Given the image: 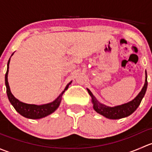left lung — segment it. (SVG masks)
Returning a JSON list of instances; mask_svg holds the SVG:
<instances>
[{
  "instance_id": "8db88e82",
  "label": "left lung",
  "mask_w": 152,
  "mask_h": 152,
  "mask_svg": "<svg viewBox=\"0 0 152 152\" xmlns=\"http://www.w3.org/2000/svg\"><path fill=\"white\" fill-rule=\"evenodd\" d=\"M147 86H148V82H147V73L145 71V80L143 87L142 88L141 91L139 93V94L133 99L131 102H128L124 104L116 106V107H110L108 106H106L103 104L100 103L97 99H96L93 93H91L89 89H87L89 94L92 98V103L93 104V109L96 112L99 113L102 115L104 116L105 118L109 119H120L123 118L127 117L132 114L137 107L140 105L142 98L145 96V93L146 92Z\"/></svg>"
}]
</instances>
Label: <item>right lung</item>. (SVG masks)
<instances>
[{"label":"right lung","instance_id":"add662e5","mask_svg":"<svg viewBox=\"0 0 152 152\" xmlns=\"http://www.w3.org/2000/svg\"><path fill=\"white\" fill-rule=\"evenodd\" d=\"M13 53L12 54V56L13 55ZM10 62V59H9L8 63H7V70L5 75V84L6 87H7V96H8V99L9 100H10V103L12 104V105L13 106L14 108L15 109V110H16L18 113H20L21 115L23 116V117L31 119L42 118L45 117V116L53 113V112L59 107V106L61 103V101H62V95L65 93V90H67L68 86L71 84V82L69 84H67V85L65 88L64 91L59 95V97H57V99H56L53 102H50V103L42 105L28 104L23 103V102H20L18 99H17L16 98L12 95V93H11L10 85H9L8 82V72Z\"/></svg>","mask_w":152,"mask_h":152}]
</instances>
